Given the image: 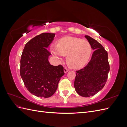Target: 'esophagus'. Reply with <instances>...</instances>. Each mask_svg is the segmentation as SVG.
I'll return each mask as SVG.
<instances>
[{
    "label": "esophagus",
    "mask_w": 127,
    "mask_h": 127,
    "mask_svg": "<svg viewBox=\"0 0 127 127\" xmlns=\"http://www.w3.org/2000/svg\"><path fill=\"white\" fill-rule=\"evenodd\" d=\"M68 71H69V69H68V68H67L66 67H64V73H67Z\"/></svg>",
    "instance_id": "obj_1"
}]
</instances>
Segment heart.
Returning <instances> with one entry per match:
<instances>
[{
	"label": "heart",
	"instance_id": "b5f03b06",
	"mask_svg": "<svg viewBox=\"0 0 127 127\" xmlns=\"http://www.w3.org/2000/svg\"><path fill=\"white\" fill-rule=\"evenodd\" d=\"M50 50L52 55L59 60L67 56L69 66L74 69L83 67L89 60L92 48L87 41L72 36L61 38L57 44H51Z\"/></svg>",
	"mask_w": 127,
	"mask_h": 127
}]
</instances>
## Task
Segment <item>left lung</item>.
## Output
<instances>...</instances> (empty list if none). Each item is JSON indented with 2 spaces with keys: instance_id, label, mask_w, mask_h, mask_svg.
<instances>
[{
  "instance_id": "1",
  "label": "left lung",
  "mask_w": 127,
  "mask_h": 127,
  "mask_svg": "<svg viewBox=\"0 0 127 127\" xmlns=\"http://www.w3.org/2000/svg\"><path fill=\"white\" fill-rule=\"evenodd\" d=\"M85 37L95 51L87 66L76 71L74 87L79 95L90 97L97 94L105 85L110 65L107 52L103 46L90 36Z\"/></svg>"
}]
</instances>
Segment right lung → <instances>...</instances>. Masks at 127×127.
I'll use <instances>...</instances> for the list:
<instances>
[{
    "label": "right lung",
    "instance_id": "obj_1",
    "mask_svg": "<svg viewBox=\"0 0 127 127\" xmlns=\"http://www.w3.org/2000/svg\"><path fill=\"white\" fill-rule=\"evenodd\" d=\"M55 33H43L27 43L21 59L20 75L31 93L37 97L51 96L64 75L61 65L55 66L48 60L51 54L47 48L53 40Z\"/></svg>",
    "mask_w": 127,
    "mask_h": 127
}]
</instances>
